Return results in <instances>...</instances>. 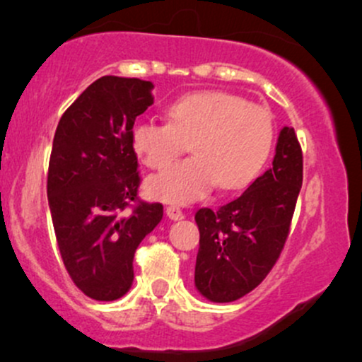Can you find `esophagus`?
Returning a JSON list of instances; mask_svg holds the SVG:
<instances>
[{"instance_id":"34e87169","label":"esophagus","mask_w":362,"mask_h":362,"mask_svg":"<svg viewBox=\"0 0 362 362\" xmlns=\"http://www.w3.org/2000/svg\"><path fill=\"white\" fill-rule=\"evenodd\" d=\"M167 216L170 219H173V221H180V219H184V213H182L180 207H177V206H168Z\"/></svg>"}]
</instances>
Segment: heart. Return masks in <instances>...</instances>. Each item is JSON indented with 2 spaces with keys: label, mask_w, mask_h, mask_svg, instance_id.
Instances as JSON below:
<instances>
[{
  "label": "heart",
  "mask_w": 362,
  "mask_h": 362,
  "mask_svg": "<svg viewBox=\"0 0 362 362\" xmlns=\"http://www.w3.org/2000/svg\"><path fill=\"white\" fill-rule=\"evenodd\" d=\"M168 122L138 120L131 143L149 168H167L190 141L194 156L151 177L153 199L189 204L211 192L248 185L267 163L274 146L271 112L226 91H199L170 103Z\"/></svg>",
  "instance_id": "b5f03b06"
}]
</instances>
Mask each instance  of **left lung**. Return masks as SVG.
I'll return each instance as SVG.
<instances>
[{
    "label": "left lung",
    "mask_w": 362,
    "mask_h": 362,
    "mask_svg": "<svg viewBox=\"0 0 362 362\" xmlns=\"http://www.w3.org/2000/svg\"><path fill=\"white\" fill-rule=\"evenodd\" d=\"M303 184V153L293 127H282L272 168L218 209L195 213V288L213 303L255 289L279 259Z\"/></svg>",
    "instance_id": "8db88e82"
}]
</instances>
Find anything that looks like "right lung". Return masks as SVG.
<instances>
[{"instance_id":"obj_1","label":"right lung","mask_w":362,"mask_h":362,"mask_svg":"<svg viewBox=\"0 0 362 362\" xmlns=\"http://www.w3.org/2000/svg\"><path fill=\"white\" fill-rule=\"evenodd\" d=\"M153 83L102 76L62 114L52 141L47 199L62 262L76 288L114 301L134 279L136 248L163 218L139 201L136 117L153 103ZM132 213H127V207Z\"/></svg>"}]
</instances>
